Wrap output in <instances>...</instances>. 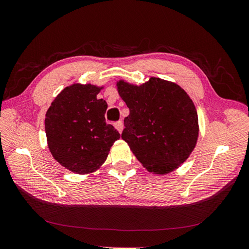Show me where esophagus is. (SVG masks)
<instances>
[{"label": "esophagus", "instance_id": "obj_1", "mask_svg": "<svg viewBox=\"0 0 249 249\" xmlns=\"http://www.w3.org/2000/svg\"><path fill=\"white\" fill-rule=\"evenodd\" d=\"M114 126L116 127L117 131H118L119 133H122V131H123V129H124V124H123L122 120H118V122H116V123L114 124Z\"/></svg>", "mask_w": 249, "mask_h": 249}]
</instances>
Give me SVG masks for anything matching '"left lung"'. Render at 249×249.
Wrapping results in <instances>:
<instances>
[{"label":"left lung","instance_id":"obj_1","mask_svg":"<svg viewBox=\"0 0 249 249\" xmlns=\"http://www.w3.org/2000/svg\"><path fill=\"white\" fill-rule=\"evenodd\" d=\"M130 110L122 138L148 171L164 175L190 156L198 137V117L192 100L178 85L150 78L141 86L117 83Z\"/></svg>","mask_w":249,"mask_h":249}]
</instances>
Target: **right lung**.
Masks as SVG:
<instances>
[{"label":"right lung","mask_w":249,"mask_h":249,"mask_svg":"<svg viewBox=\"0 0 249 249\" xmlns=\"http://www.w3.org/2000/svg\"><path fill=\"white\" fill-rule=\"evenodd\" d=\"M102 88L73 84L64 88L49 108L44 125L53 157L72 172H92L106 161L120 134L106 124L108 105L97 100Z\"/></svg>","instance_id":"add662e5"}]
</instances>
